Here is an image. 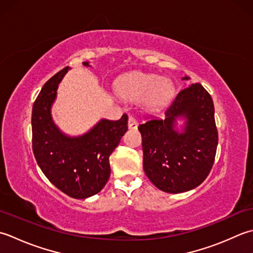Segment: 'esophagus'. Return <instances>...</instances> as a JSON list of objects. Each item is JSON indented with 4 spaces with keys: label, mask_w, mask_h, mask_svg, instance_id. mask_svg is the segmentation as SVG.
<instances>
[{
    "label": "esophagus",
    "mask_w": 253,
    "mask_h": 253,
    "mask_svg": "<svg viewBox=\"0 0 253 253\" xmlns=\"http://www.w3.org/2000/svg\"><path fill=\"white\" fill-rule=\"evenodd\" d=\"M137 126H138V123H137V120L135 119V118L132 116L128 117V120H127L128 128H132V130H134V128L137 127Z\"/></svg>",
    "instance_id": "1"
}]
</instances>
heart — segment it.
Wrapping results in <instances>:
<instances>
[{
	"mask_svg": "<svg viewBox=\"0 0 253 253\" xmlns=\"http://www.w3.org/2000/svg\"><path fill=\"white\" fill-rule=\"evenodd\" d=\"M118 91L121 96L133 101L145 100L149 107H163L169 101L172 94L171 86L161 77L153 74L131 73L118 83Z\"/></svg>",
	"mask_w": 253,
	"mask_h": 253,
	"instance_id": "b5f03b06",
	"label": "heart"
}]
</instances>
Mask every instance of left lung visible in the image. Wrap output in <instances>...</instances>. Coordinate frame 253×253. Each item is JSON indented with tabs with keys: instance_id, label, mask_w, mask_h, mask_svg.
<instances>
[{
	"instance_id": "obj_1",
	"label": "left lung",
	"mask_w": 253,
	"mask_h": 253,
	"mask_svg": "<svg viewBox=\"0 0 253 253\" xmlns=\"http://www.w3.org/2000/svg\"><path fill=\"white\" fill-rule=\"evenodd\" d=\"M179 116L187 119L182 133L174 128ZM138 131L142 134L144 171L159 190L182 193L197 188L209 176L218 133L213 99L201 84L180 90L164 118L146 121L138 126Z\"/></svg>"
}]
</instances>
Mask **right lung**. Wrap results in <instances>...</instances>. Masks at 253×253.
I'll return each instance as SVG.
<instances>
[{"label":"right lung","mask_w":253,"mask_h":253,"mask_svg":"<svg viewBox=\"0 0 253 253\" xmlns=\"http://www.w3.org/2000/svg\"><path fill=\"white\" fill-rule=\"evenodd\" d=\"M68 70L66 66L51 77L35 100L33 152L44 176L60 191L74 199H86L100 192L109 179V157L127 130V116L117 121L101 120L83 136L64 135L54 126L50 109Z\"/></svg>","instance_id":"add662e5"}]
</instances>
